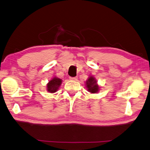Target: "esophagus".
<instances>
[{"instance_id": "obj_1", "label": "esophagus", "mask_w": 150, "mask_h": 150, "mask_svg": "<svg viewBox=\"0 0 150 150\" xmlns=\"http://www.w3.org/2000/svg\"><path fill=\"white\" fill-rule=\"evenodd\" d=\"M70 80H72V81H77L78 77H69Z\"/></svg>"}]
</instances>
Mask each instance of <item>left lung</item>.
Segmentation results:
<instances>
[{
	"label": "left lung",
	"mask_w": 150,
	"mask_h": 150,
	"mask_svg": "<svg viewBox=\"0 0 150 150\" xmlns=\"http://www.w3.org/2000/svg\"><path fill=\"white\" fill-rule=\"evenodd\" d=\"M86 85L89 92L92 93L98 92L99 87L98 85L97 84V81L95 78L92 77V76H90L88 79L86 81Z\"/></svg>",
	"instance_id": "8db88e82"
}]
</instances>
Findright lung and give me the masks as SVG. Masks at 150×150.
<instances>
[{
  "mask_svg": "<svg viewBox=\"0 0 150 150\" xmlns=\"http://www.w3.org/2000/svg\"><path fill=\"white\" fill-rule=\"evenodd\" d=\"M62 84V79L54 77L47 84V89L50 93H54L58 90Z\"/></svg>",
  "mask_w": 150,
  "mask_h": 150,
  "instance_id": "1",
  "label": "right lung"
}]
</instances>
